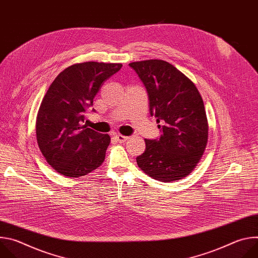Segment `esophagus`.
Masks as SVG:
<instances>
[{"label": "esophagus", "mask_w": 258, "mask_h": 258, "mask_svg": "<svg viewBox=\"0 0 258 258\" xmlns=\"http://www.w3.org/2000/svg\"><path fill=\"white\" fill-rule=\"evenodd\" d=\"M115 138H116V140H117L119 143H124V142H126L127 139H128V137H125V136H122V135H119V134L115 135Z\"/></svg>", "instance_id": "34e87169"}]
</instances>
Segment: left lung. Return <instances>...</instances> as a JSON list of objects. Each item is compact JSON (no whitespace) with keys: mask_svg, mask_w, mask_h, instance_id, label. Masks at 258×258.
I'll use <instances>...</instances> for the list:
<instances>
[{"mask_svg":"<svg viewBox=\"0 0 258 258\" xmlns=\"http://www.w3.org/2000/svg\"><path fill=\"white\" fill-rule=\"evenodd\" d=\"M149 98L150 114L161 136L145 140L138 166L150 177L168 182L189 175L204 154L208 121L202 97L182 72L170 63L150 59L130 63Z\"/></svg>","mask_w":258,"mask_h":258,"instance_id":"obj_1","label":"left lung"}]
</instances>
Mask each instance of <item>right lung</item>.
Returning a JSON list of instances; mask_svg holds the SVG:
<instances>
[{
	"label": "right lung",
	"mask_w": 258,
	"mask_h": 258,
	"mask_svg": "<svg viewBox=\"0 0 258 258\" xmlns=\"http://www.w3.org/2000/svg\"><path fill=\"white\" fill-rule=\"evenodd\" d=\"M121 66L77 63L61 71L49 87L36 116L35 134L45 159L60 174L84 176L104 162L111 139L84 124L85 112L103 83Z\"/></svg>",
	"instance_id": "add662e5"
}]
</instances>
